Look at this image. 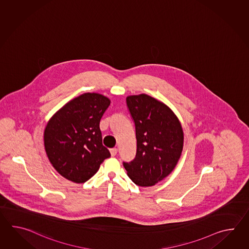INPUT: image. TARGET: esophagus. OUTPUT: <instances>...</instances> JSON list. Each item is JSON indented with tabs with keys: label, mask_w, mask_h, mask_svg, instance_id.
I'll return each instance as SVG.
<instances>
[{
	"label": "esophagus",
	"mask_w": 249,
	"mask_h": 249,
	"mask_svg": "<svg viewBox=\"0 0 249 249\" xmlns=\"http://www.w3.org/2000/svg\"><path fill=\"white\" fill-rule=\"evenodd\" d=\"M110 154H111L112 157H115L117 154V148H111V149H110Z\"/></svg>",
	"instance_id": "obj_1"
}]
</instances>
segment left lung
<instances>
[{"label":"left lung","instance_id":"1","mask_svg":"<svg viewBox=\"0 0 249 249\" xmlns=\"http://www.w3.org/2000/svg\"><path fill=\"white\" fill-rule=\"evenodd\" d=\"M126 104L135 124V159L124 162L130 179L149 187L175 169L183 148V131L169 107L147 94L128 96Z\"/></svg>","mask_w":249,"mask_h":249}]
</instances>
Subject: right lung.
<instances>
[{
    "instance_id": "add662e5",
    "label": "right lung",
    "mask_w": 249,
    "mask_h": 249,
    "mask_svg": "<svg viewBox=\"0 0 249 249\" xmlns=\"http://www.w3.org/2000/svg\"><path fill=\"white\" fill-rule=\"evenodd\" d=\"M110 100L100 93H84L64 105L49 120L43 133L51 164L64 178L84 183L110 157L102 145L100 122Z\"/></svg>"
}]
</instances>
